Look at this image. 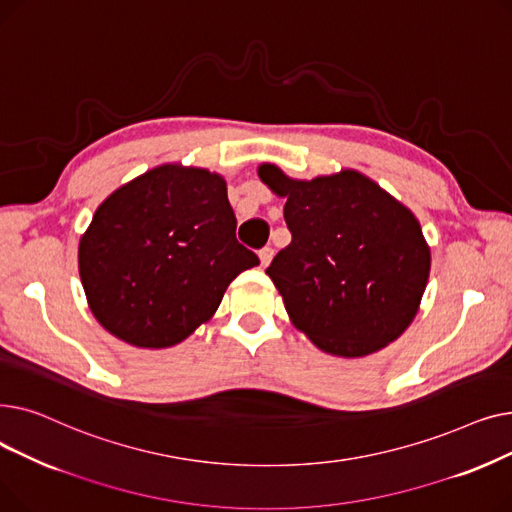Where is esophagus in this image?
Here are the masks:
<instances>
[{"label": "esophagus", "mask_w": 512, "mask_h": 512, "mask_svg": "<svg viewBox=\"0 0 512 512\" xmlns=\"http://www.w3.org/2000/svg\"><path fill=\"white\" fill-rule=\"evenodd\" d=\"M272 257H274V249H272V247H263V249L259 251V259H261V265H263V267L270 265Z\"/></svg>", "instance_id": "obj_1"}]
</instances>
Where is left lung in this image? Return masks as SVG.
<instances>
[{
	"mask_svg": "<svg viewBox=\"0 0 512 512\" xmlns=\"http://www.w3.org/2000/svg\"><path fill=\"white\" fill-rule=\"evenodd\" d=\"M257 174L280 199L292 242L267 276L292 326L317 348L357 359L382 351L419 311L432 251L415 213L357 170L297 180Z\"/></svg>",
	"mask_w": 512,
	"mask_h": 512,
	"instance_id": "obj_1",
	"label": "left lung"
}]
</instances>
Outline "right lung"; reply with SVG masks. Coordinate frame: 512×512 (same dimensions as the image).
Here are the masks:
<instances>
[{
  "label": "right lung",
  "instance_id": "right-lung-1",
  "mask_svg": "<svg viewBox=\"0 0 512 512\" xmlns=\"http://www.w3.org/2000/svg\"><path fill=\"white\" fill-rule=\"evenodd\" d=\"M218 172L161 164L107 197L78 242L87 303L112 336L168 348L218 311L230 282L259 265L234 236Z\"/></svg>",
  "mask_w": 512,
  "mask_h": 512
}]
</instances>
